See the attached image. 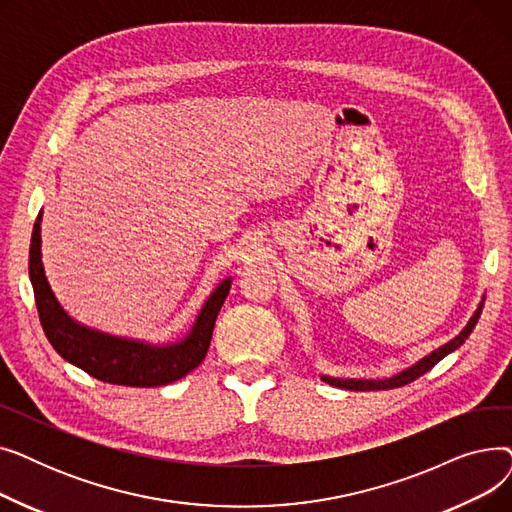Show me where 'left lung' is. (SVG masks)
I'll return each instance as SVG.
<instances>
[{"label": "left lung", "instance_id": "left-lung-1", "mask_svg": "<svg viewBox=\"0 0 512 512\" xmlns=\"http://www.w3.org/2000/svg\"><path fill=\"white\" fill-rule=\"evenodd\" d=\"M481 309H483V297H481V303L477 305V309L473 311L471 319L467 321V326L456 334L452 340H448L446 344L434 348L432 353H427L425 357H421L419 361H415L413 365H409L407 369H402L394 375H390V378H382V380H365V378H334V375H321V380H324L326 384L330 386H336V388H342V390H359V392H367V390H390V388H400L405 386L413 380H417L419 375H423L425 371L432 369L438 361H442L446 355H450L452 351H456L467 338L469 334L473 332L477 319L481 315Z\"/></svg>", "mask_w": 512, "mask_h": 512}]
</instances>
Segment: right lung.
Wrapping results in <instances>:
<instances>
[{
	"mask_svg": "<svg viewBox=\"0 0 512 512\" xmlns=\"http://www.w3.org/2000/svg\"><path fill=\"white\" fill-rule=\"evenodd\" d=\"M41 220L37 215L29 251V278L43 332L58 355L93 378L134 388H153L172 384L188 371L199 367L211 342L215 317H218L232 278H224L199 309L191 330L172 342H149L128 336L107 334L76 321L58 301L45 276L41 253Z\"/></svg>",
	"mask_w": 512,
	"mask_h": 512,
	"instance_id": "add662e5",
	"label": "right lung"
}]
</instances>
